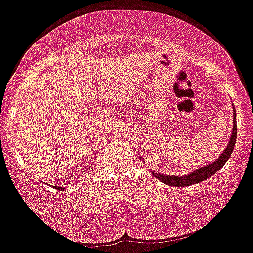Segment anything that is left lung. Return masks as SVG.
<instances>
[{"instance_id":"1","label":"left lung","mask_w":253,"mask_h":253,"mask_svg":"<svg viewBox=\"0 0 253 253\" xmlns=\"http://www.w3.org/2000/svg\"><path fill=\"white\" fill-rule=\"evenodd\" d=\"M233 131L232 135H230V139L228 141V145L224 149V151L222 152L221 156L215 160L213 162L209 163V165L204 166V167L197 169V170L192 171L188 175L184 176H175V175H166V174H160L156 171H151V174H154V176H156V179L160 181L165 182L166 185L174 186V187H182V186H188V185H194L198 184V182L204 181L208 177L213 175L215 173H217L220 169L223 167L224 163L229 160L230 155H232L233 149H234L235 141H237V115H235V109L233 107Z\"/></svg>"}]
</instances>
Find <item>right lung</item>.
Here are the masks:
<instances>
[{"label": "right lung", "instance_id": "obj_1", "mask_svg": "<svg viewBox=\"0 0 253 253\" xmlns=\"http://www.w3.org/2000/svg\"><path fill=\"white\" fill-rule=\"evenodd\" d=\"M54 187H56V186H54ZM57 188H61V187H60V186H59V187H57Z\"/></svg>", "mask_w": 253, "mask_h": 253}]
</instances>
